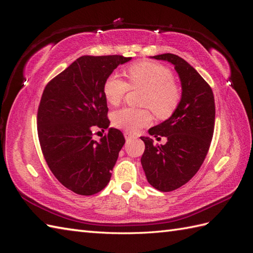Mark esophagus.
I'll use <instances>...</instances> for the list:
<instances>
[{
	"mask_svg": "<svg viewBox=\"0 0 253 253\" xmlns=\"http://www.w3.org/2000/svg\"><path fill=\"white\" fill-rule=\"evenodd\" d=\"M125 137H126V141H129V140H132V139H134V138H135V136H134V135L129 134V133H127V132H126V133H125Z\"/></svg>",
	"mask_w": 253,
	"mask_h": 253,
	"instance_id": "obj_1",
	"label": "esophagus"
}]
</instances>
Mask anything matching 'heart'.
I'll return each instance as SVG.
<instances>
[{
  "instance_id": "heart-1",
  "label": "heart",
  "mask_w": 253,
  "mask_h": 253,
  "mask_svg": "<svg viewBox=\"0 0 253 253\" xmlns=\"http://www.w3.org/2000/svg\"><path fill=\"white\" fill-rule=\"evenodd\" d=\"M128 84L116 73L109 75L103 83V95L110 104L117 105L124 99L129 86L147 89L143 104L160 118L169 117L177 108L180 90L174 83L173 73L169 68L155 62L135 63L126 70ZM151 113L148 110L124 108L115 112L114 125L127 132H137L150 125Z\"/></svg>"
}]
</instances>
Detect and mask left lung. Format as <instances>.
<instances>
[{
  "instance_id": "left-lung-1",
  "label": "left lung",
  "mask_w": 253,
  "mask_h": 253,
  "mask_svg": "<svg viewBox=\"0 0 253 253\" xmlns=\"http://www.w3.org/2000/svg\"><path fill=\"white\" fill-rule=\"evenodd\" d=\"M174 65L181 82V99L172 116L149 129L150 135L167 137L154 145L149 137L141 165L152 187L170 192L187 183L200 170L209 151L215 121L213 91L202 76L182 58L173 53L151 57Z\"/></svg>"
}]
</instances>
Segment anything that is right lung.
<instances>
[{
	"label": "right lung",
	"instance_id": "right-lung-1",
	"mask_svg": "<svg viewBox=\"0 0 253 253\" xmlns=\"http://www.w3.org/2000/svg\"><path fill=\"white\" fill-rule=\"evenodd\" d=\"M131 57L82 56L45 86L38 109V136L50 171L62 185L80 195H93L108 185L126 139L109 128L100 141L95 127L108 128L103 83Z\"/></svg>",
	"mask_w": 253,
	"mask_h": 253
}]
</instances>
